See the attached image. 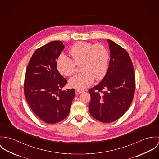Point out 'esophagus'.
Listing matches in <instances>:
<instances>
[{"mask_svg": "<svg viewBox=\"0 0 159 159\" xmlns=\"http://www.w3.org/2000/svg\"><path fill=\"white\" fill-rule=\"evenodd\" d=\"M75 94H81L83 91H81V90H79V89H75Z\"/></svg>", "mask_w": 159, "mask_h": 159, "instance_id": "1", "label": "esophagus"}]
</instances>
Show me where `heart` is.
Listing matches in <instances>:
<instances>
[{"label":"heart","mask_w":159,"mask_h":159,"mask_svg":"<svg viewBox=\"0 0 159 159\" xmlns=\"http://www.w3.org/2000/svg\"><path fill=\"white\" fill-rule=\"evenodd\" d=\"M72 59L65 55L59 56L57 61V70L62 75L70 77L75 70V66L81 64V73L70 79L69 85L77 89H84L90 86L94 79L101 80L106 75L109 53L106 47L101 44L78 42L70 49Z\"/></svg>","instance_id":"b5f03b06"}]
</instances>
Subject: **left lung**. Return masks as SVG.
Listing matches in <instances>:
<instances>
[{"mask_svg": "<svg viewBox=\"0 0 159 159\" xmlns=\"http://www.w3.org/2000/svg\"><path fill=\"white\" fill-rule=\"evenodd\" d=\"M110 50L109 67L102 81L88 90L89 110L97 120L110 123L122 116L130 106L135 89L133 63L128 52L107 39Z\"/></svg>", "mask_w": 159, "mask_h": 159, "instance_id": "obj_1", "label": "left lung"}]
</instances>
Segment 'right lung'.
<instances>
[{"instance_id":"1","label":"right lung","mask_w":159,"mask_h":159,"mask_svg":"<svg viewBox=\"0 0 159 159\" xmlns=\"http://www.w3.org/2000/svg\"><path fill=\"white\" fill-rule=\"evenodd\" d=\"M65 46L54 41L37 49L26 69L24 90L32 110L44 122L58 123L66 118L75 96L74 89L62 91L67 80L57 69V61Z\"/></svg>"}]
</instances>
